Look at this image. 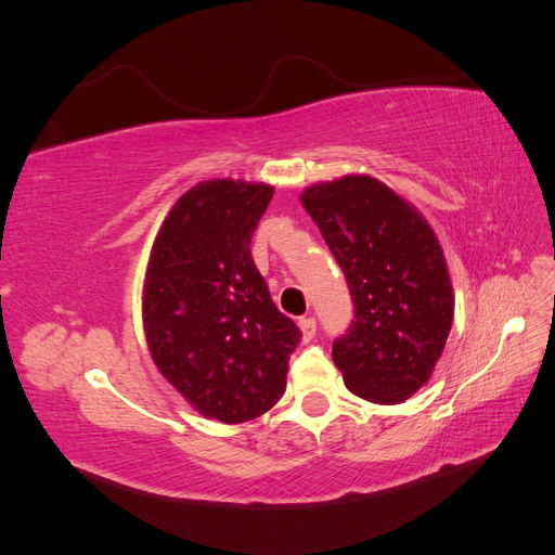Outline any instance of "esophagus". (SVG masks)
Segmentation results:
<instances>
[{
    "label": "esophagus",
    "mask_w": 555,
    "mask_h": 555,
    "mask_svg": "<svg viewBox=\"0 0 555 555\" xmlns=\"http://www.w3.org/2000/svg\"><path fill=\"white\" fill-rule=\"evenodd\" d=\"M298 328H300V338H304V343H310V340L314 338V333H317V324H314V319H312V317H304V319H298Z\"/></svg>",
    "instance_id": "obj_1"
}]
</instances>
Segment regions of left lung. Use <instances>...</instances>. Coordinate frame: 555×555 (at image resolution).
<instances>
[{
	"mask_svg": "<svg viewBox=\"0 0 555 555\" xmlns=\"http://www.w3.org/2000/svg\"><path fill=\"white\" fill-rule=\"evenodd\" d=\"M300 204L354 298V324L333 343L345 386L377 405L405 402L433 377L453 324L438 236L408 198L365 173L314 182Z\"/></svg>",
	"mask_w": 555,
	"mask_h": 555,
	"instance_id": "obj_1",
	"label": "left lung"
}]
</instances>
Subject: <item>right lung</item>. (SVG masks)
Segmentation results:
<instances>
[{
	"instance_id": "1",
	"label": "right lung",
	"mask_w": 555,
	"mask_h": 555,
	"mask_svg": "<svg viewBox=\"0 0 555 555\" xmlns=\"http://www.w3.org/2000/svg\"><path fill=\"white\" fill-rule=\"evenodd\" d=\"M273 192V184L233 178L194 184L166 215L145 268L150 357L198 414L222 424L275 405L300 338L249 251Z\"/></svg>"
}]
</instances>
